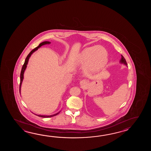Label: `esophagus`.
<instances>
[{
  "instance_id": "esophagus-1",
  "label": "esophagus",
  "mask_w": 151,
  "mask_h": 151,
  "mask_svg": "<svg viewBox=\"0 0 151 151\" xmlns=\"http://www.w3.org/2000/svg\"><path fill=\"white\" fill-rule=\"evenodd\" d=\"M80 85L82 86H85L87 83V81L86 80H81L80 82Z\"/></svg>"
}]
</instances>
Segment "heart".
Instances as JSON below:
<instances>
[{
  "label": "heart",
  "mask_w": 151,
  "mask_h": 151,
  "mask_svg": "<svg viewBox=\"0 0 151 151\" xmlns=\"http://www.w3.org/2000/svg\"><path fill=\"white\" fill-rule=\"evenodd\" d=\"M77 61L85 66L86 71L97 72L100 71L107 61V53L101 46H94L85 48L79 55Z\"/></svg>",
  "instance_id": "1"
}]
</instances>
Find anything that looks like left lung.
Instances as JSON below:
<instances>
[{
    "label": "left lung",
    "mask_w": 151,
    "mask_h": 151,
    "mask_svg": "<svg viewBox=\"0 0 151 151\" xmlns=\"http://www.w3.org/2000/svg\"><path fill=\"white\" fill-rule=\"evenodd\" d=\"M120 62H121L122 63H124V64L126 65H127V63H126V61L125 59L122 56V59H121V60H120Z\"/></svg>",
    "instance_id": "1"
}]
</instances>
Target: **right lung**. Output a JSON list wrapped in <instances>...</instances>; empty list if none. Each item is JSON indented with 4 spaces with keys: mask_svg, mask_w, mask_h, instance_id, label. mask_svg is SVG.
Wrapping results in <instances>:
<instances>
[{
    "mask_svg": "<svg viewBox=\"0 0 151 151\" xmlns=\"http://www.w3.org/2000/svg\"><path fill=\"white\" fill-rule=\"evenodd\" d=\"M51 42H42V43H40L38 46H37V47H35V48H34L33 50H32L31 51L29 52V55H27V57L26 58L25 60V63L23 65V67L22 68V71H21V73H20V86H19V92H20V87H21V85L22 83V81H23V78H24V71L25 70L27 66V64L28 63V61H29V57H31V55H32V53L35 52L36 50H37L40 47H41L42 46L44 45H46V44H50ZM58 113L57 114H55L54 115H52V116H41V115H37L35 114L36 116H40V117H42V118H50V117H52V116H56L57 115Z\"/></svg>",
    "mask_w": 151,
    "mask_h": 151,
    "instance_id": "right-lung-1",
    "label": "right lung"
}]
</instances>
